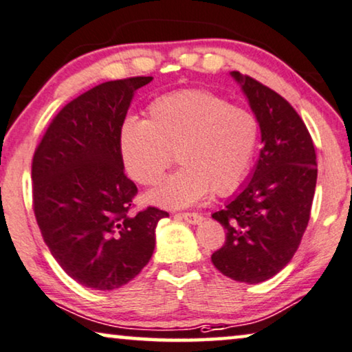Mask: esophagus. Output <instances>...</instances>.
Wrapping results in <instances>:
<instances>
[{
    "label": "esophagus",
    "mask_w": 352,
    "mask_h": 352,
    "mask_svg": "<svg viewBox=\"0 0 352 352\" xmlns=\"http://www.w3.org/2000/svg\"><path fill=\"white\" fill-rule=\"evenodd\" d=\"M178 217L185 219L186 223L190 224H199L202 221V217L199 213H190V212H183V213H178Z\"/></svg>",
    "instance_id": "esophagus-1"
}]
</instances>
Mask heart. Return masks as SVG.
<instances>
[{"label":"heart","mask_w":352,"mask_h":352,"mask_svg":"<svg viewBox=\"0 0 352 352\" xmlns=\"http://www.w3.org/2000/svg\"><path fill=\"white\" fill-rule=\"evenodd\" d=\"M259 120L208 90L162 94L146 107V120L128 117L118 148L129 177L155 186L172 164L182 167L148 199L162 207H186L212 191L228 196L242 185L259 145Z\"/></svg>","instance_id":"obj_1"}]
</instances>
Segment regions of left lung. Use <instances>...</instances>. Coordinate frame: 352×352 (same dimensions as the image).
Returning <instances> with one entry per match:
<instances>
[{"mask_svg":"<svg viewBox=\"0 0 352 352\" xmlns=\"http://www.w3.org/2000/svg\"><path fill=\"white\" fill-rule=\"evenodd\" d=\"M230 74L259 120L264 145L251 180L212 214L226 229L212 262L223 275L254 285L276 275L296 254L310 221L318 162L296 109L256 78Z\"/></svg>","mask_w":352,"mask_h":352,"instance_id":"obj_1","label":"left lung"}]
</instances>
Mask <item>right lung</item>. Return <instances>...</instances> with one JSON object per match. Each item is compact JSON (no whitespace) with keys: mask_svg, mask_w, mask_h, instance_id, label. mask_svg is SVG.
Returning a JSON list of instances; mask_svg holds the SVG:
<instances>
[{"mask_svg":"<svg viewBox=\"0 0 352 352\" xmlns=\"http://www.w3.org/2000/svg\"><path fill=\"white\" fill-rule=\"evenodd\" d=\"M153 77L96 85L67 102L42 135L31 162L33 210L45 245L82 286L122 287L148 264L155 229L169 213H131L138 186L124 174L118 131L131 99Z\"/></svg>","mask_w":352,"mask_h":352,"instance_id":"add662e5","label":"right lung"}]
</instances>
